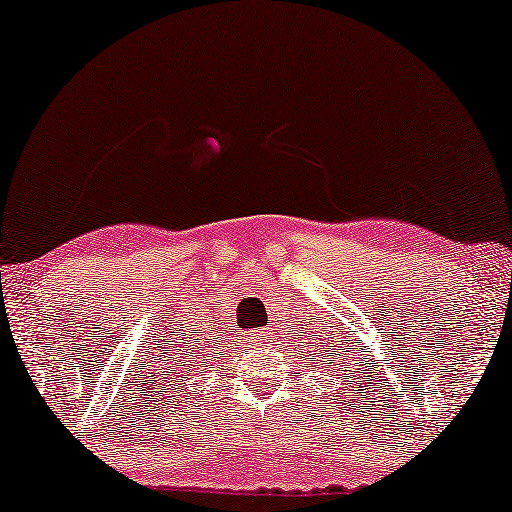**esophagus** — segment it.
Listing matches in <instances>:
<instances>
[{"label": "esophagus", "instance_id": "1", "mask_svg": "<svg viewBox=\"0 0 512 512\" xmlns=\"http://www.w3.org/2000/svg\"><path fill=\"white\" fill-rule=\"evenodd\" d=\"M244 335H247L249 345H263V342L270 338L268 328H256V331H251V333H244Z\"/></svg>", "mask_w": 512, "mask_h": 512}]
</instances>
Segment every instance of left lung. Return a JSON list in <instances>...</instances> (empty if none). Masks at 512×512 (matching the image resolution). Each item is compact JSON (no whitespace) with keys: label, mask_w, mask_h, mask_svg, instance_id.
<instances>
[{"label":"left lung","mask_w":512,"mask_h":512,"mask_svg":"<svg viewBox=\"0 0 512 512\" xmlns=\"http://www.w3.org/2000/svg\"><path fill=\"white\" fill-rule=\"evenodd\" d=\"M319 347H321L319 363H321V368L326 370L328 380L335 382V389H342L345 394H349V387H352V384H359L361 366H366V363H363V359H354L356 352H352V347H347L352 354L335 352V342L333 340L331 342H321ZM326 355L329 356L328 360L325 359ZM356 360H359L360 363L356 364ZM363 377H366V373H363ZM331 382H326V384H331ZM354 391H361V389L354 387Z\"/></svg>","instance_id":"1"}]
</instances>
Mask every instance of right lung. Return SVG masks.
I'll list each match as a JSON object with an SVG mask.
<instances>
[{"label":"right lung","mask_w":512,"mask_h":512,"mask_svg":"<svg viewBox=\"0 0 512 512\" xmlns=\"http://www.w3.org/2000/svg\"><path fill=\"white\" fill-rule=\"evenodd\" d=\"M177 346L178 349L174 350L172 345L165 349V356L160 361H163V366H160V370H163V373H167V377L165 380H172L174 384H179V380L186 384V375H191V370L193 373H198V370H195V363L198 361H193V359H200L202 356V347H200V340H191L188 338L186 342H181V345ZM205 363V361H202Z\"/></svg>","instance_id":"add662e5"}]
</instances>
